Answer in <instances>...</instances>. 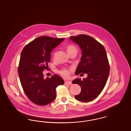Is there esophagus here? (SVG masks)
<instances>
[{
	"instance_id": "obj_1",
	"label": "esophagus",
	"mask_w": 131,
	"mask_h": 131,
	"mask_svg": "<svg viewBox=\"0 0 131 131\" xmlns=\"http://www.w3.org/2000/svg\"><path fill=\"white\" fill-rule=\"evenodd\" d=\"M65 85H71L72 84V82L70 81H66L65 82Z\"/></svg>"
}]
</instances>
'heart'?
Segmentation results:
<instances>
[{"mask_svg": "<svg viewBox=\"0 0 131 131\" xmlns=\"http://www.w3.org/2000/svg\"><path fill=\"white\" fill-rule=\"evenodd\" d=\"M66 49L67 50V51L69 55H70L72 53H77V52H78V49H77V47L73 44H69V45H67L66 47ZM53 56L54 58L56 57V52H54L53 53ZM60 73L61 74V75H62L63 76H64V77H67L68 76V71L67 70H66L65 69H64L61 71H60Z\"/></svg>", "mask_w": 131, "mask_h": 131, "instance_id": "1", "label": "heart"}]
</instances>
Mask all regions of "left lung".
Here are the masks:
<instances>
[{
	"label": "left lung",
	"instance_id": "8db88e82",
	"mask_svg": "<svg viewBox=\"0 0 131 131\" xmlns=\"http://www.w3.org/2000/svg\"><path fill=\"white\" fill-rule=\"evenodd\" d=\"M70 39L79 45L82 51L81 61L75 74H87L86 79L81 81L76 79L72 81L81 87V93L75 96V99L88 102L96 98L106 85L110 67L104 47L90 36L81 34L71 36Z\"/></svg>",
	"mask_w": 131,
	"mask_h": 131
}]
</instances>
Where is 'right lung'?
Instances as JSON below:
<instances>
[{
	"mask_svg": "<svg viewBox=\"0 0 131 131\" xmlns=\"http://www.w3.org/2000/svg\"><path fill=\"white\" fill-rule=\"evenodd\" d=\"M46 36L37 38L26 45L22 50L18 73L23 90L33 103L45 106L56 97V89L64 81L56 74L44 79L43 72L48 68L50 52L64 40Z\"/></svg>",
	"mask_w": 131,
	"mask_h": 131,
	"instance_id": "add662e5",
	"label": "right lung"
}]
</instances>
